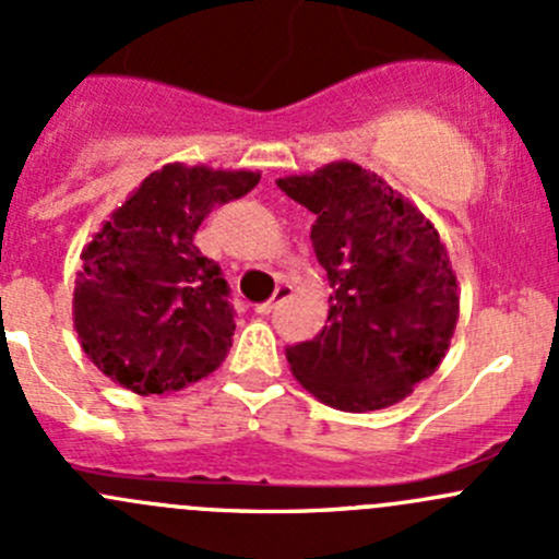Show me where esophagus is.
<instances>
[{
	"label": "esophagus",
	"mask_w": 559,
	"mask_h": 559,
	"mask_svg": "<svg viewBox=\"0 0 559 559\" xmlns=\"http://www.w3.org/2000/svg\"><path fill=\"white\" fill-rule=\"evenodd\" d=\"M292 297V286L289 284H278V289H275V295L270 297L267 302H262V306H257V313L259 316H267V313H273L275 308L281 306V302H286Z\"/></svg>",
	"instance_id": "34e87169"
}]
</instances>
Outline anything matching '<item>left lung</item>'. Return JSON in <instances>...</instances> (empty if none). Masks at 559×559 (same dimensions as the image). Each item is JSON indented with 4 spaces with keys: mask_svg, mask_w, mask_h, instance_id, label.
Instances as JSON below:
<instances>
[{
    "mask_svg": "<svg viewBox=\"0 0 559 559\" xmlns=\"http://www.w3.org/2000/svg\"><path fill=\"white\" fill-rule=\"evenodd\" d=\"M275 183L316 216L311 243L332 286L319 335L286 348L292 373L337 411L400 403L436 373L460 316L438 229L354 162Z\"/></svg>",
    "mask_w": 559,
    "mask_h": 559,
    "instance_id": "8db88e82",
    "label": "left lung"
}]
</instances>
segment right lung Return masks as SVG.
I'll use <instances>...</instances> for the list:
<instances>
[{
  "instance_id": "1",
  "label": "right lung",
  "mask_w": 559,
  "mask_h": 559,
  "mask_svg": "<svg viewBox=\"0 0 559 559\" xmlns=\"http://www.w3.org/2000/svg\"><path fill=\"white\" fill-rule=\"evenodd\" d=\"M259 173L165 165L83 248L72 316L83 352L116 384L167 394L205 379L233 346L222 267L194 235L213 207L240 200Z\"/></svg>"
}]
</instances>
